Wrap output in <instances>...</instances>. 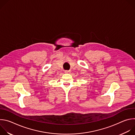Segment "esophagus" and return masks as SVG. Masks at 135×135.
<instances>
[{
  "label": "esophagus",
  "mask_w": 135,
  "mask_h": 135,
  "mask_svg": "<svg viewBox=\"0 0 135 135\" xmlns=\"http://www.w3.org/2000/svg\"><path fill=\"white\" fill-rule=\"evenodd\" d=\"M65 72L66 73H70V70H65Z\"/></svg>",
  "instance_id": "esophagus-1"
}]
</instances>
